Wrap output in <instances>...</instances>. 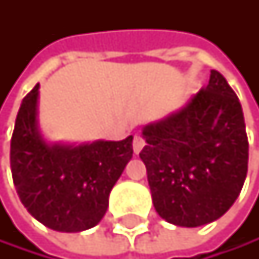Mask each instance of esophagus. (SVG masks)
<instances>
[{"mask_svg":"<svg viewBox=\"0 0 259 259\" xmlns=\"http://www.w3.org/2000/svg\"><path fill=\"white\" fill-rule=\"evenodd\" d=\"M144 144H146L144 138H143L141 135H135V137H134V143H132V146H134V152H135V154H140V152H141V149L144 147Z\"/></svg>","mask_w":259,"mask_h":259,"instance_id":"obj_1","label":"esophagus"}]
</instances>
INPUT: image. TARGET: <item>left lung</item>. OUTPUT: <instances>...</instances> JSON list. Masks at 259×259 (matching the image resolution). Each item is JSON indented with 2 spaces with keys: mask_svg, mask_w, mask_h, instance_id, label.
<instances>
[{
  "mask_svg": "<svg viewBox=\"0 0 259 259\" xmlns=\"http://www.w3.org/2000/svg\"><path fill=\"white\" fill-rule=\"evenodd\" d=\"M140 158L157 213L179 227L219 219L247 176L248 140L242 107L225 77L210 82L180 112L143 128Z\"/></svg>",
  "mask_w": 259,
  "mask_h": 259,
  "instance_id": "1",
  "label": "left lung"
}]
</instances>
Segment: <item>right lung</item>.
I'll use <instances>...</instances> for the list:
<instances>
[{"instance_id": "1", "label": "right lung", "mask_w": 259, "mask_h": 259, "mask_svg": "<svg viewBox=\"0 0 259 259\" xmlns=\"http://www.w3.org/2000/svg\"><path fill=\"white\" fill-rule=\"evenodd\" d=\"M38 83L26 95L11 140V169L18 197L38 222L76 233L105 214L113 185L131 161L134 137L82 146H49L37 128Z\"/></svg>"}]
</instances>
